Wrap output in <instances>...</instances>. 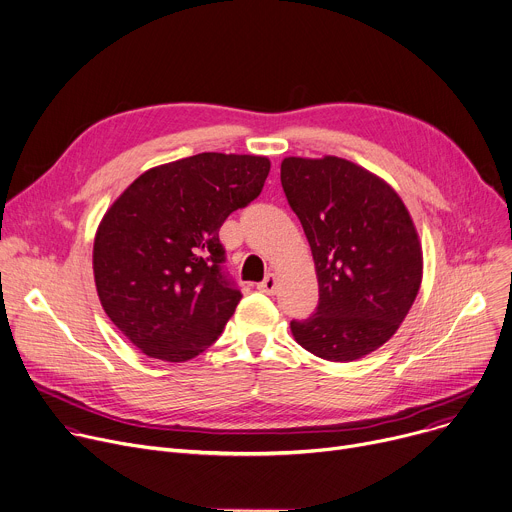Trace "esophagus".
<instances>
[{
  "mask_svg": "<svg viewBox=\"0 0 512 512\" xmlns=\"http://www.w3.org/2000/svg\"><path fill=\"white\" fill-rule=\"evenodd\" d=\"M257 288H259L261 292H265V294H273L275 288H277V275H275V273H267L265 280H263Z\"/></svg>",
  "mask_w": 512,
  "mask_h": 512,
  "instance_id": "obj_1",
  "label": "esophagus"
}]
</instances>
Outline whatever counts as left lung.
I'll return each mask as SVG.
<instances>
[{"mask_svg":"<svg viewBox=\"0 0 512 512\" xmlns=\"http://www.w3.org/2000/svg\"><path fill=\"white\" fill-rule=\"evenodd\" d=\"M282 188L318 277L316 312L290 322L296 343L327 361L380 349L423 282V249L404 202L382 177L333 155L286 157Z\"/></svg>","mask_w":512,"mask_h":512,"instance_id":"1","label":"left lung"}]
</instances>
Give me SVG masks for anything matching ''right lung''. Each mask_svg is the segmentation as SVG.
<instances>
[{
    "label": "right lung",
    "instance_id": "right-lung-1",
    "mask_svg": "<svg viewBox=\"0 0 512 512\" xmlns=\"http://www.w3.org/2000/svg\"><path fill=\"white\" fill-rule=\"evenodd\" d=\"M269 167L257 155L185 157L138 175L104 214L96 290L145 355L188 361L220 337L243 296L222 271L218 230L261 194Z\"/></svg>",
    "mask_w": 512,
    "mask_h": 512
}]
</instances>
